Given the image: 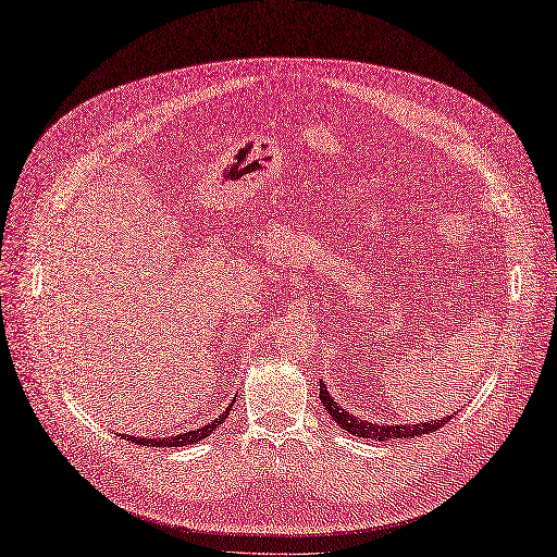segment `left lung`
Masks as SVG:
<instances>
[{"label": "left lung", "instance_id": "left-lung-1", "mask_svg": "<svg viewBox=\"0 0 557 557\" xmlns=\"http://www.w3.org/2000/svg\"><path fill=\"white\" fill-rule=\"evenodd\" d=\"M320 400L324 410H327L332 414V419L336 421V424L343 429L352 433L355 437H369V440H377V443H385V440H406V437H419V435H426V433H433L437 431L440 426H445L447 421L451 417H445V419H437V421H424V424H412V426H406V424H394V426H382V424H371V421H363V419H357L352 417L350 412H345L343 408H338V403L330 396V392L324 389V385L320 382Z\"/></svg>", "mask_w": 557, "mask_h": 557}]
</instances>
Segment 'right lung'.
<instances>
[{"label": "right lung", "mask_w": 557, "mask_h": 557, "mask_svg": "<svg viewBox=\"0 0 557 557\" xmlns=\"http://www.w3.org/2000/svg\"><path fill=\"white\" fill-rule=\"evenodd\" d=\"M233 403H235V400H233ZM233 403H230L227 410H225L223 414H219L214 421H209V424L202 426V429L188 431V433H182V435H175V437H131V440H133V443H136V445H145V447H184V445L200 443L202 437H207L219 424H223V419L230 414V408H233Z\"/></svg>", "instance_id": "right-lung-1"}]
</instances>
